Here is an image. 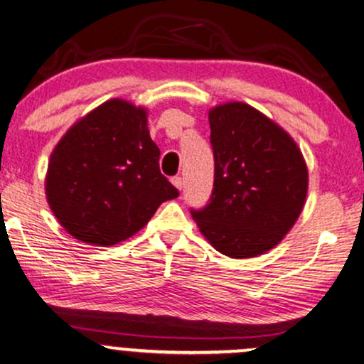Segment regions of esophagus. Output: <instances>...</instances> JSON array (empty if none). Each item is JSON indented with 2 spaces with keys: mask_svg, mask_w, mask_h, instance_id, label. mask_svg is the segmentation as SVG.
I'll return each instance as SVG.
<instances>
[{
  "mask_svg": "<svg viewBox=\"0 0 364 364\" xmlns=\"http://www.w3.org/2000/svg\"><path fill=\"white\" fill-rule=\"evenodd\" d=\"M173 185L178 188V190H181L183 188V179L179 178V176H176V178H173Z\"/></svg>",
  "mask_w": 364,
  "mask_h": 364,
  "instance_id": "1",
  "label": "esophagus"
}]
</instances>
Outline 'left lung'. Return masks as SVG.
<instances>
[{"label": "left lung", "mask_w": 364, "mask_h": 364, "mask_svg": "<svg viewBox=\"0 0 364 364\" xmlns=\"http://www.w3.org/2000/svg\"><path fill=\"white\" fill-rule=\"evenodd\" d=\"M208 123L214 191L191 215L217 252L258 257L281 243L301 214L306 161L289 133L250 104H219L208 111Z\"/></svg>", "instance_id": "1"}]
</instances>
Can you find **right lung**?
Here are the masks:
<instances>
[{
	"mask_svg": "<svg viewBox=\"0 0 364 364\" xmlns=\"http://www.w3.org/2000/svg\"><path fill=\"white\" fill-rule=\"evenodd\" d=\"M149 111L109 99L73 124L54 147L46 198L75 240L112 246L149 223L179 195L159 169L161 150L150 139Z\"/></svg>",
	"mask_w": 364,
	"mask_h": 364,
	"instance_id": "obj_1",
	"label": "right lung"
}]
</instances>
